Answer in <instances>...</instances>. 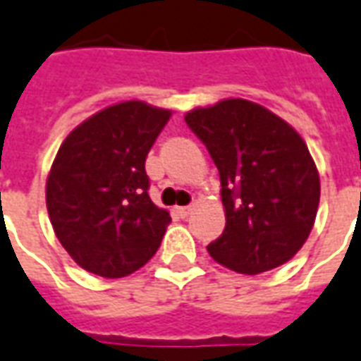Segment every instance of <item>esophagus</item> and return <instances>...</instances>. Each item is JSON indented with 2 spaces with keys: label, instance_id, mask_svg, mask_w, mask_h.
Wrapping results in <instances>:
<instances>
[{
  "label": "esophagus",
  "instance_id": "1",
  "mask_svg": "<svg viewBox=\"0 0 361 361\" xmlns=\"http://www.w3.org/2000/svg\"><path fill=\"white\" fill-rule=\"evenodd\" d=\"M175 212L180 216V218H185V216H188V214L192 212V206H176Z\"/></svg>",
  "mask_w": 361,
  "mask_h": 361
}]
</instances>
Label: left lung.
I'll return each mask as SVG.
<instances>
[{
  "mask_svg": "<svg viewBox=\"0 0 361 361\" xmlns=\"http://www.w3.org/2000/svg\"><path fill=\"white\" fill-rule=\"evenodd\" d=\"M220 173L226 228L208 245L228 269L257 275L295 257L317 218L320 178L285 119L242 98L185 116Z\"/></svg>",
  "mask_w": 361,
  "mask_h": 361,
  "instance_id": "left-lung-1",
  "label": "left lung"
}]
</instances>
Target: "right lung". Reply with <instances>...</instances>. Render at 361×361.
Listing matches in <instances>:
<instances>
[{
  "instance_id": "add662e5",
  "label": "right lung",
  "mask_w": 361,
  "mask_h": 361,
  "mask_svg": "<svg viewBox=\"0 0 361 361\" xmlns=\"http://www.w3.org/2000/svg\"><path fill=\"white\" fill-rule=\"evenodd\" d=\"M171 109L114 104L68 133L47 178V210L82 269L118 279L147 263L171 222L149 198L145 159Z\"/></svg>"
}]
</instances>
